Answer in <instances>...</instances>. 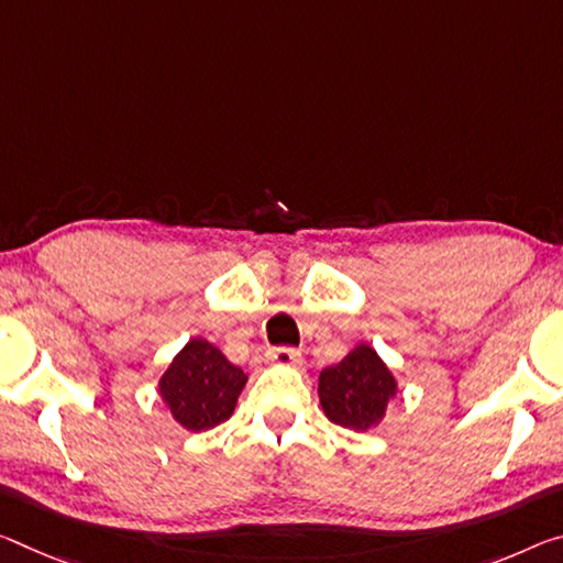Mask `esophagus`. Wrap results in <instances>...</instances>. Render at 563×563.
Instances as JSON below:
<instances>
[{
  "instance_id": "1",
  "label": "esophagus",
  "mask_w": 563,
  "mask_h": 563,
  "mask_svg": "<svg viewBox=\"0 0 563 563\" xmlns=\"http://www.w3.org/2000/svg\"><path fill=\"white\" fill-rule=\"evenodd\" d=\"M267 361L273 365H285V368H296V365L302 363V355L296 347H273V351L267 353Z\"/></svg>"
}]
</instances>
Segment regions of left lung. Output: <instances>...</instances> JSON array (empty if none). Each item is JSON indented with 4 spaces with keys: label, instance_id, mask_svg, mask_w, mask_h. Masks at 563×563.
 I'll return each instance as SVG.
<instances>
[{
    "label": "left lung",
    "instance_id": "obj_1",
    "mask_svg": "<svg viewBox=\"0 0 563 563\" xmlns=\"http://www.w3.org/2000/svg\"><path fill=\"white\" fill-rule=\"evenodd\" d=\"M398 396V378L368 343H358L341 363L320 371L318 398L330 423L371 431Z\"/></svg>",
    "mask_w": 563,
    "mask_h": 563
}]
</instances>
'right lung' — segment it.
I'll return each instance as SVG.
<instances>
[{
    "instance_id": "1",
    "label": "right lung",
    "mask_w": 563,
    "mask_h": 563,
    "mask_svg": "<svg viewBox=\"0 0 563 563\" xmlns=\"http://www.w3.org/2000/svg\"><path fill=\"white\" fill-rule=\"evenodd\" d=\"M247 376L205 338H190L157 380V394L177 426L200 433L235 413Z\"/></svg>"
}]
</instances>
